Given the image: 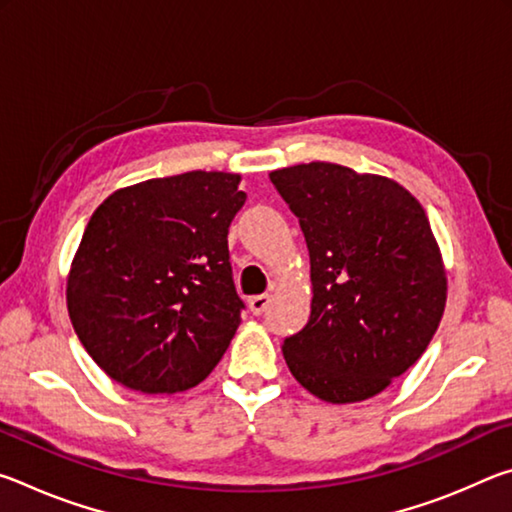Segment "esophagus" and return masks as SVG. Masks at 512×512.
Returning <instances> with one entry per match:
<instances>
[{"label":"esophagus","mask_w":512,"mask_h":512,"mask_svg":"<svg viewBox=\"0 0 512 512\" xmlns=\"http://www.w3.org/2000/svg\"><path fill=\"white\" fill-rule=\"evenodd\" d=\"M268 305H271V296H268V293H262V296H253V298L248 300V307H250V311H253L255 316L264 314V311L268 309Z\"/></svg>","instance_id":"obj_1"}]
</instances>
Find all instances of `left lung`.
Masks as SVG:
<instances>
[{"mask_svg": "<svg viewBox=\"0 0 512 512\" xmlns=\"http://www.w3.org/2000/svg\"><path fill=\"white\" fill-rule=\"evenodd\" d=\"M271 183L298 216L311 314L282 345L291 375L332 404L377 395L427 350L445 311L443 259L422 205L395 180L332 162Z\"/></svg>", "mask_w": 512, "mask_h": 512, "instance_id": "left-lung-1", "label": "left lung"}]
</instances>
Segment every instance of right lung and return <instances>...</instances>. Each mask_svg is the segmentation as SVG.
Listing matches in <instances>:
<instances>
[{"label": "right lung", "mask_w": 512, "mask_h": 512, "mask_svg": "<svg viewBox=\"0 0 512 512\" xmlns=\"http://www.w3.org/2000/svg\"><path fill=\"white\" fill-rule=\"evenodd\" d=\"M241 176L187 171L119 189L88 221L67 280L74 332L133 391H187L210 375L241 323L228 228Z\"/></svg>", "instance_id": "right-lung-1"}]
</instances>
